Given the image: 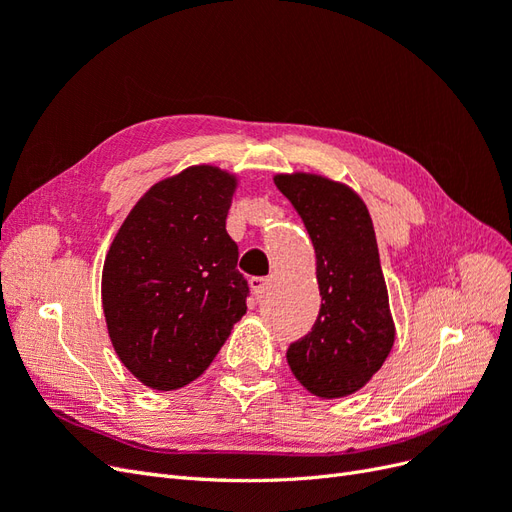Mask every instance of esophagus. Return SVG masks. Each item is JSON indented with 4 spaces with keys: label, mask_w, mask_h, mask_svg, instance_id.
<instances>
[{
    "label": "esophagus",
    "mask_w": 512,
    "mask_h": 512,
    "mask_svg": "<svg viewBox=\"0 0 512 512\" xmlns=\"http://www.w3.org/2000/svg\"><path fill=\"white\" fill-rule=\"evenodd\" d=\"M267 284H269L267 277H252V280H250V288H252V292H254V297H256V299H260L262 294H265Z\"/></svg>",
    "instance_id": "obj_1"
}]
</instances>
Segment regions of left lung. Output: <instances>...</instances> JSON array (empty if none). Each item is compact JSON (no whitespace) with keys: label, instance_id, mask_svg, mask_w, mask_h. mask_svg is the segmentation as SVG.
Here are the masks:
<instances>
[{"label":"left lung","instance_id":"obj_1","mask_svg":"<svg viewBox=\"0 0 512 512\" xmlns=\"http://www.w3.org/2000/svg\"><path fill=\"white\" fill-rule=\"evenodd\" d=\"M273 181L314 243L322 297L312 331L290 344L288 365L316 397L352 395L382 367L395 342L374 224L363 198L346 183L312 173Z\"/></svg>","mask_w":512,"mask_h":512}]
</instances>
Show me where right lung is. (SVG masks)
<instances>
[{
    "mask_svg": "<svg viewBox=\"0 0 512 512\" xmlns=\"http://www.w3.org/2000/svg\"><path fill=\"white\" fill-rule=\"evenodd\" d=\"M237 177L200 164L158 181L123 220L102 269L108 337L156 391L196 380L247 312L239 247L226 232Z\"/></svg>",
    "mask_w": 512,
    "mask_h": 512,
    "instance_id": "right-lung-1",
    "label": "right lung"
}]
</instances>
